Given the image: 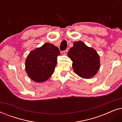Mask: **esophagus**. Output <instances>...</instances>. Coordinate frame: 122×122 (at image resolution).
<instances>
[{
  "label": "esophagus",
  "instance_id": "esophagus-1",
  "mask_svg": "<svg viewBox=\"0 0 122 122\" xmlns=\"http://www.w3.org/2000/svg\"><path fill=\"white\" fill-rule=\"evenodd\" d=\"M68 51V49H66V51H61V54H63V55H66V54H67Z\"/></svg>",
  "mask_w": 122,
  "mask_h": 122
}]
</instances>
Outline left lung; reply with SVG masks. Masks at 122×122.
<instances>
[{"label":"left lung","mask_w":122,"mask_h":122,"mask_svg":"<svg viewBox=\"0 0 122 122\" xmlns=\"http://www.w3.org/2000/svg\"><path fill=\"white\" fill-rule=\"evenodd\" d=\"M68 56L73 61L74 71L81 78H92L99 69V55L93 48L88 47L82 41L74 42L68 52Z\"/></svg>","instance_id":"8db88e82"}]
</instances>
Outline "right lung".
Returning a JSON list of instances; mask_svg holds the SVG:
<instances>
[{"label":"right lung","instance_id":"right-lung-1","mask_svg":"<svg viewBox=\"0 0 122 122\" xmlns=\"http://www.w3.org/2000/svg\"><path fill=\"white\" fill-rule=\"evenodd\" d=\"M60 54L59 48L49 43L30 51L25 60L28 76L36 82L47 81L54 73Z\"/></svg>","mask_w":122,"mask_h":122}]
</instances>
